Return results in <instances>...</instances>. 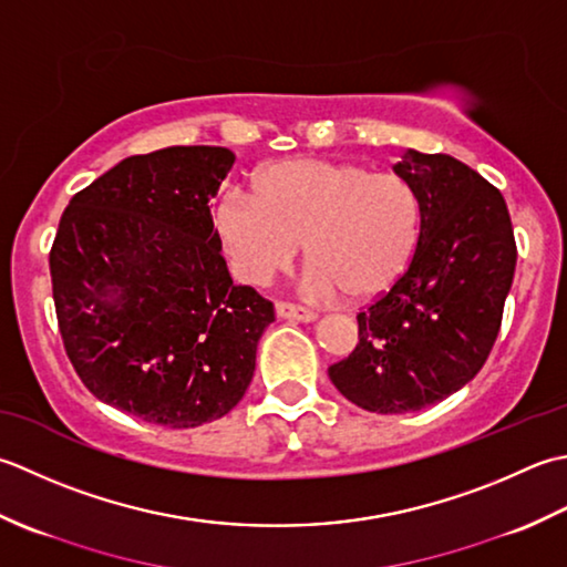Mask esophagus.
I'll use <instances>...</instances> for the list:
<instances>
[{
  "label": "esophagus",
  "mask_w": 567,
  "mask_h": 567,
  "mask_svg": "<svg viewBox=\"0 0 567 567\" xmlns=\"http://www.w3.org/2000/svg\"><path fill=\"white\" fill-rule=\"evenodd\" d=\"M276 316L288 318V320H303V322H310V320L318 318L313 310H308L303 306H296V303H288V300H276Z\"/></svg>",
  "instance_id": "esophagus-1"
}]
</instances>
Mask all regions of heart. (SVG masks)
<instances>
[{
    "instance_id": "1",
    "label": "heart",
    "mask_w": 567,
    "mask_h": 567,
    "mask_svg": "<svg viewBox=\"0 0 567 567\" xmlns=\"http://www.w3.org/2000/svg\"><path fill=\"white\" fill-rule=\"evenodd\" d=\"M254 198L229 190L215 229L239 279L267 284L306 241L310 288L350 300L384 296L406 271L421 207L394 173L322 158H286L251 176Z\"/></svg>"
}]
</instances>
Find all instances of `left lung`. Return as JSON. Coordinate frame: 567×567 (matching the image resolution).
I'll list each match as a JSON object with an SVG mask.
<instances>
[{
    "label": "left lung",
    "instance_id": "8db88e82",
    "mask_svg": "<svg viewBox=\"0 0 567 567\" xmlns=\"http://www.w3.org/2000/svg\"><path fill=\"white\" fill-rule=\"evenodd\" d=\"M421 207L401 279L357 313L360 342L328 367L344 399L372 413L429 409L487 362L516 269L502 193L447 154L409 148L394 166Z\"/></svg>",
    "mask_w": 567,
    "mask_h": 567
}]
</instances>
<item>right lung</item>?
<instances>
[{
    "mask_svg": "<svg viewBox=\"0 0 567 567\" xmlns=\"http://www.w3.org/2000/svg\"><path fill=\"white\" fill-rule=\"evenodd\" d=\"M223 146L130 156L73 195L49 254L68 360L100 401L166 429L245 396L274 303L233 284L210 198Z\"/></svg>",
    "mask_w": 567,
    "mask_h": 567,
    "instance_id": "1",
    "label": "right lung"
}]
</instances>
